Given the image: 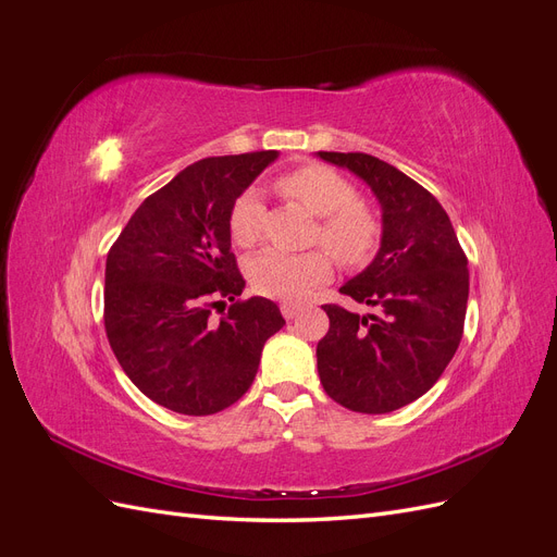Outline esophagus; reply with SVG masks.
Listing matches in <instances>:
<instances>
[{
    "label": "esophagus",
    "instance_id": "34e87169",
    "mask_svg": "<svg viewBox=\"0 0 557 557\" xmlns=\"http://www.w3.org/2000/svg\"><path fill=\"white\" fill-rule=\"evenodd\" d=\"M299 311H301V307L293 305V301H285V305H281V313H283L285 320H293Z\"/></svg>",
    "mask_w": 557,
    "mask_h": 557
}]
</instances>
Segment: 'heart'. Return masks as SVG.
Instances as JSON below:
<instances>
[{
    "instance_id": "heart-1",
    "label": "heart",
    "mask_w": 557,
    "mask_h": 557,
    "mask_svg": "<svg viewBox=\"0 0 557 557\" xmlns=\"http://www.w3.org/2000/svg\"><path fill=\"white\" fill-rule=\"evenodd\" d=\"M278 188L301 201L320 218L315 239L323 242L334 258L346 267H362L379 246V221L374 213L358 205V190L342 174L325 164H307L278 178ZM232 242L250 248L260 239L262 199L258 190H246L237 197L230 211ZM246 276L252 290L299 301L332 276V258L327 250L285 256L278 250H262L246 262Z\"/></svg>"
}]
</instances>
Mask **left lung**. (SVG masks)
<instances>
[{"instance_id": "obj_1", "label": "left lung", "mask_w": 557, "mask_h": 557, "mask_svg": "<svg viewBox=\"0 0 557 557\" xmlns=\"http://www.w3.org/2000/svg\"><path fill=\"white\" fill-rule=\"evenodd\" d=\"M369 185L381 207V246L342 293L381 309L352 313L325 305L318 342L325 393L358 413L407 407L444 374L462 339L469 272L450 218L423 185L367 153H315Z\"/></svg>"}]
</instances>
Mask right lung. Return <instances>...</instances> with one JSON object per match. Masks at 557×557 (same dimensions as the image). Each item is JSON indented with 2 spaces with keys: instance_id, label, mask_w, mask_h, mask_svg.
<instances>
[{
  "instance_id": "add662e5",
  "label": "right lung",
  "mask_w": 557,
  "mask_h": 557,
  "mask_svg": "<svg viewBox=\"0 0 557 557\" xmlns=\"http://www.w3.org/2000/svg\"><path fill=\"white\" fill-rule=\"evenodd\" d=\"M278 150L205 158L146 197L107 256L104 325L123 372L160 407L211 416L258 374L264 342L285 320L272 299L239 301L246 281L230 211ZM235 305L218 324L210 309Z\"/></svg>"
}]
</instances>
